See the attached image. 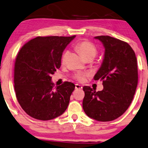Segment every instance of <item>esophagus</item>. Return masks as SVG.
I'll return each mask as SVG.
<instances>
[{
  "label": "esophagus",
  "mask_w": 148,
  "mask_h": 148,
  "mask_svg": "<svg viewBox=\"0 0 148 148\" xmlns=\"http://www.w3.org/2000/svg\"><path fill=\"white\" fill-rule=\"evenodd\" d=\"M75 88H76V89H81L82 88H83V87H82L81 85H78V84H76Z\"/></svg>",
  "instance_id": "obj_1"
}]
</instances>
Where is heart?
<instances>
[{
    "label": "heart",
    "instance_id": "heart-1",
    "mask_svg": "<svg viewBox=\"0 0 148 148\" xmlns=\"http://www.w3.org/2000/svg\"><path fill=\"white\" fill-rule=\"evenodd\" d=\"M74 49L77 51L80 55L86 60L89 59H93L98 54V49L96 46L93 43L87 40H82L76 43L74 46ZM69 52L65 50L63 52L61 56V63L64 64L66 61V59L68 57ZM88 76L87 72H76L74 74V78L78 81H83L86 76Z\"/></svg>",
    "mask_w": 148,
    "mask_h": 148
}]
</instances>
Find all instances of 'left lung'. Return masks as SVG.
Segmentation results:
<instances>
[{
    "instance_id": "left-lung-1",
    "label": "left lung",
    "mask_w": 148,
    "mask_h": 148,
    "mask_svg": "<svg viewBox=\"0 0 148 148\" xmlns=\"http://www.w3.org/2000/svg\"><path fill=\"white\" fill-rule=\"evenodd\" d=\"M95 39L105 48L103 63L94 76L102 80L103 89L84 86L83 108L91 118L109 121L123 115L131 104L138 83L137 60L128 43L108 35Z\"/></svg>"
}]
</instances>
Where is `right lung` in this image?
Returning <instances> with one entry per match:
<instances>
[{
	"label": "right lung",
	"instance_id": "obj_1",
	"mask_svg": "<svg viewBox=\"0 0 148 148\" xmlns=\"http://www.w3.org/2000/svg\"><path fill=\"white\" fill-rule=\"evenodd\" d=\"M75 37H37L17 54L14 76L16 98L33 118L50 120L68 108L75 85L65 81L54 88L51 75L61 67L63 50Z\"/></svg>",
	"mask_w": 148,
	"mask_h": 148
}]
</instances>
